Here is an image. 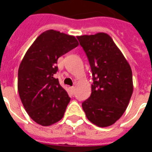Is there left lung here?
<instances>
[{
    "label": "left lung",
    "instance_id": "1",
    "mask_svg": "<svg viewBox=\"0 0 152 152\" xmlns=\"http://www.w3.org/2000/svg\"><path fill=\"white\" fill-rule=\"evenodd\" d=\"M77 46L72 36L49 30L40 34L22 60L18 90L29 116L42 126L59 121L71 98L54 77L58 58Z\"/></svg>",
    "mask_w": 152,
    "mask_h": 152
}]
</instances>
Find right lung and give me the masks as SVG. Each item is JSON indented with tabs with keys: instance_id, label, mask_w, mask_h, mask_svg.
I'll return each instance as SVG.
<instances>
[{
	"instance_id": "obj_1",
	"label": "right lung",
	"mask_w": 152,
	"mask_h": 152,
	"mask_svg": "<svg viewBox=\"0 0 152 152\" xmlns=\"http://www.w3.org/2000/svg\"><path fill=\"white\" fill-rule=\"evenodd\" d=\"M78 40L89 60L93 80L91 94L82 102V108L93 124L110 126L124 114L133 94L130 66L108 35H86Z\"/></svg>"
}]
</instances>
